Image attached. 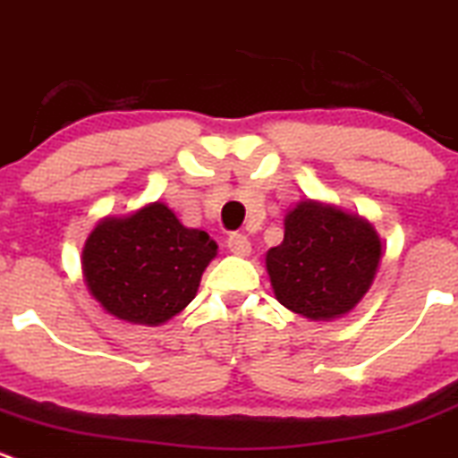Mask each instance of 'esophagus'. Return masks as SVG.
Masks as SVG:
<instances>
[{"label": "esophagus", "mask_w": 458, "mask_h": 458, "mask_svg": "<svg viewBox=\"0 0 458 458\" xmlns=\"http://www.w3.org/2000/svg\"><path fill=\"white\" fill-rule=\"evenodd\" d=\"M226 247H229V251L236 256H250L251 254V242L247 241V236H242V233H232V236H229V241H226Z\"/></svg>", "instance_id": "obj_1"}]
</instances>
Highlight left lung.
<instances>
[{
	"label": "left lung",
	"mask_w": 458,
	"mask_h": 458,
	"mask_svg": "<svg viewBox=\"0 0 458 458\" xmlns=\"http://www.w3.org/2000/svg\"><path fill=\"white\" fill-rule=\"evenodd\" d=\"M281 245L265 254L274 297L312 321L348 315L371 290L382 241L371 222L306 199L287 208Z\"/></svg>",
	"instance_id": "1"
}]
</instances>
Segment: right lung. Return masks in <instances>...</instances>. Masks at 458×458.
<instances>
[{"label": "right lung", "instance_id": "obj_1", "mask_svg": "<svg viewBox=\"0 0 458 458\" xmlns=\"http://www.w3.org/2000/svg\"><path fill=\"white\" fill-rule=\"evenodd\" d=\"M216 241L189 229L164 202L96 222L82 247V278L103 310L128 324L161 326L195 299Z\"/></svg>", "mask_w": 458, "mask_h": 458}]
</instances>
